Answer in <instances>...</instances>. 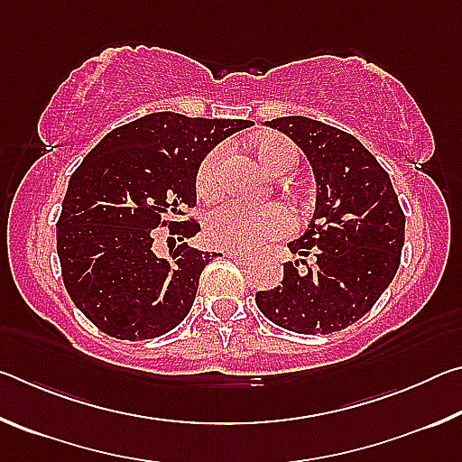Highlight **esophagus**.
Returning a JSON list of instances; mask_svg holds the SVG:
<instances>
[{
  "label": "esophagus",
  "instance_id": "1",
  "mask_svg": "<svg viewBox=\"0 0 462 462\" xmlns=\"http://www.w3.org/2000/svg\"><path fill=\"white\" fill-rule=\"evenodd\" d=\"M228 259H232L234 263H238V264H248L250 261H253V256L242 254V253H236V250H230V253H228Z\"/></svg>",
  "mask_w": 462,
  "mask_h": 462
}]
</instances>
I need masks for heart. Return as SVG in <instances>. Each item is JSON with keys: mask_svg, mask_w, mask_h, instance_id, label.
Segmentation results:
<instances>
[{"mask_svg": "<svg viewBox=\"0 0 462 462\" xmlns=\"http://www.w3.org/2000/svg\"><path fill=\"white\" fill-rule=\"evenodd\" d=\"M250 152L271 175H287L297 165L295 146L285 136L264 134L250 143ZM224 154L220 148L208 152L195 173V191L201 199H214L222 189ZM287 230L283 208L269 203L261 208H246L226 201L214 208L206 217V238L222 250H253L269 240L279 238Z\"/></svg>", "mask_w": 462, "mask_h": 462, "instance_id": "1", "label": "heart"}]
</instances>
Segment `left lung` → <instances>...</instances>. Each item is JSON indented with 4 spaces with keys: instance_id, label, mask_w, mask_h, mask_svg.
I'll return each instance as SVG.
<instances>
[{
    "instance_id": "left-lung-1",
    "label": "left lung",
    "mask_w": 462,
    "mask_h": 462,
    "mask_svg": "<svg viewBox=\"0 0 462 462\" xmlns=\"http://www.w3.org/2000/svg\"><path fill=\"white\" fill-rule=\"evenodd\" d=\"M314 167L318 198L310 230L289 250L283 281L254 297L263 316L297 334H332L358 322L393 281L405 214L387 171L348 134L303 116L267 122ZM312 259L307 263V256Z\"/></svg>"
}]
</instances>
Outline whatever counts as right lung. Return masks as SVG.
I'll list each match as a JSON object with an SVG mask.
<instances>
[{"mask_svg": "<svg viewBox=\"0 0 462 462\" xmlns=\"http://www.w3.org/2000/svg\"><path fill=\"white\" fill-rule=\"evenodd\" d=\"M248 120L148 114L116 128L69 179L57 222L62 283L81 314L118 340H151L183 322L216 253L189 246L199 232L195 173L203 156ZM169 227L167 257L153 253Z\"/></svg>", "mask_w": 462, "mask_h": 462, "instance_id": "obj_1", "label": "right lung"}]
</instances>
